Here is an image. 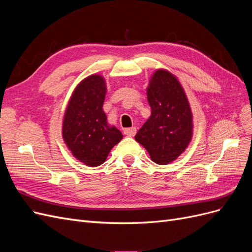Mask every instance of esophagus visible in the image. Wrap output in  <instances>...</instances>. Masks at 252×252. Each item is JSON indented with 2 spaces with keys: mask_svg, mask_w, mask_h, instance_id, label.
I'll return each mask as SVG.
<instances>
[{
  "mask_svg": "<svg viewBox=\"0 0 252 252\" xmlns=\"http://www.w3.org/2000/svg\"><path fill=\"white\" fill-rule=\"evenodd\" d=\"M124 133L128 136H134L136 133V128L135 127H130V128H125L124 129Z\"/></svg>",
  "mask_w": 252,
  "mask_h": 252,
  "instance_id": "esophagus-1",
  "label": "esophagus"
}]
</instances>
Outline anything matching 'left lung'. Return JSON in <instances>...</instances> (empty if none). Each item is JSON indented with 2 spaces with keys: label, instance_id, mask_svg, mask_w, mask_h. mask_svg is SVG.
<instances>
[{
  "label": "left lung",
  "instance_id": "obj_1",
  "mask_svg": "<svg viewBox=\"0 0 252 252\" xmlns=\"http://www.w3.org/2000/svg\"><path fill=\"white\" fill-rule=\"evenodd\" d=\"M147 98L151 116L134 139L146 148L152 161L166 165L177 159L191 141V109L179 80L164 69L151 77Z\"/></svg>",
  "mask_w": 252,
  "mask_h": 252
}]
</instances>
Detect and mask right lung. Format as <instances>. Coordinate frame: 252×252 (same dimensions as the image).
<instances>
[{"label": "right lung", "mask_w": 252, "mask_h": 252, "mask_svg": "<svg viewBox=\"0 0 252 252\" xmlns=\"http://www.w3.org/2000/svg\"><path fill=\"white\" fill-rule=\"evenodd\" d=\"M106 84L102 75L84 79L74 89L63 120V139L75 158L90 167L100 166L123 134L109 126L103 111Z\"/></svg>", "instance_id": "add662e5"}]
</instances>
